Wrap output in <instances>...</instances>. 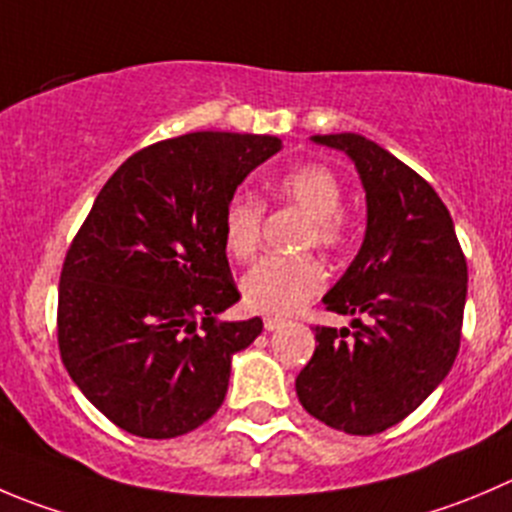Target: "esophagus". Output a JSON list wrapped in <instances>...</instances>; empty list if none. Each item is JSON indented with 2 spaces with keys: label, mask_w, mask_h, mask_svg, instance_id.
<instances>
[{
  "label": "esophagus",
  "mask_w": 512,
  "mask_h": 512,
  "mask_svg": "<svg viewBox=\"0 0 512 512\" xmlns=\"http://www.w3.org/2000/svg\"><path fill=\"white\" fill-rule=\"evenodd\" d=\"M286 324L284 316H264V329L266 332H276V329H281V326Z\"/></svg>",
  "instance_id": "esophagus-1"
}]
</instances>
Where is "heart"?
<instances>
[{
    "label": "heart",
    "instance_id": "heart-1",
    "mask_svg": "<svg viewBox=\"0 0 512 512\" xmlns=\"http://www.w3.org/2000/svg\"><path fill=\"white\" fill-rule=\"evenodd\" d=\"M274 198L306 216L301 248L339 251L349 238V226L339 211L344 201L342 183L326 165L304 163L274 180ZM264 206L251 196H236L223 213V248L231 259H251L261 238ZM326 271L311 253L301 256H264L241 279V294L251 309L289 314L319 294Z\"/></svg>",
    "mask_w": 512,
    "mask_h": 512
}]
</instances>
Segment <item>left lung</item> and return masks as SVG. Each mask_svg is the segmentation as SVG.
I'll return each mask as SVG.
<instances>
[{
    "instance_id": "left-lung-1",
    "label": "left lung",
    "mask_w": 512,
    "mask_h": 512,
    "mask_svg": "<svg viewBox=\"0 0 512 512\" xmlns=\"http://www.w3.org/2000/svg\"><path fill=\"white\" fill-rule=\"evenodd\" d=\"M354 160L367 193V233L324 296L352 329L316 326V349L296 377L304 410L347 435L405 420L447 377L460 349L467 264L435 188L357 133L314 135Z\"/></svg>"
}]
</instances>
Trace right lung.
I'll use <instances>...</instances> for the list:
<instances>
[{
	"instance_id": "1",
	"label": "right lung",
	"mask_w": 512,
	"mask_h": 512,
	"mask_svg": "<svg viewBox=\"0 0 512 512\" xmlns=\"http://www.w3.org/2000/svg\"><path fill=\"white\" fill-rule=\"evenodd\" d=\"M274 135L188 133L130 155L65 256L57 342L72 382L130 435L170 440L223 405L231 357L264 329L218 321L241 299L223 213Z\"/></svg>"
}]
</instances>
